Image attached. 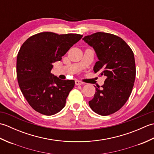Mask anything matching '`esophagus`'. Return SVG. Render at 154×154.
<instances>
[{
  "mask_svg": "<svg viewBox=\"0 0 154 154\" xmlns=\"http://www.w3.org/2000/svg\"><path fill=\"white\" fill-rule=\"evenodd\" d=\"M83 83L82 82V81H80L79 80H76L75 81V85H83Z\"/></svg>",
  "mask_w": 154,
  "mask_h": 154,
  "instance_id": "obj_1",
  "label": "esophagus"
}]
</instances>
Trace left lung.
Segmentation results:
<instances>
[{
    "instance_id": "obj_1",
    "label": "left lung",
    "mask_w": 154,
    "mask_h": 154,
    "mask_svg": "<svg viewBox=\"0 0 154 154\" xmlns=\"http://www.w3.org/2000/svg\"><path fill=\"white\" fill-rule=\"evenodd\" d=\"M92 47L99 61L93 67L106 77L104 85L96 87L89 104L94 112L109 115L121 109L131 94L136 77V65L132 50L117 35L97 32L83 38Z\"/></svg>"
}]
</instances>
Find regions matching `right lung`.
<instances>
[{"label":"right lung","mask_w":154,"mask_h":154,"mask_svg":"<svg viewBox=\"0 0 154 154\" xmlns=\"http://www.w3.org/2000/svg\"><path fill=\"white\" fill-rule=\"evenodd\" d=\"M82 37L77 34L41 32L22 44L16 62L18 82L23 95L35 111L50 116L65 106L75 81L61 80L51 70L53 63L61 61Z\"/></svg>","instance_id":"right-lung-1"}]
</instances>
